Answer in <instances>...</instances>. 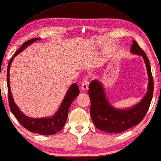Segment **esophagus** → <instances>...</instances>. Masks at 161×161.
<instances>
[{
	"label": "esophagus",
	"mask_w": 161,
	"mask_h": 161,
	"mask_svg": "<svg viewBox=\"0 0 161 161\" xmlns=\"http://www.w3.org/2000/svg\"><path fill=\"white\" fill-rule=\"evenodd\" d=\"M89 87V80L88 78H85L83 80V82L81 83V90L83 92H85L88 89Z\"/></svg>",
	"instance_id": "obj_1"
}]
</instances>
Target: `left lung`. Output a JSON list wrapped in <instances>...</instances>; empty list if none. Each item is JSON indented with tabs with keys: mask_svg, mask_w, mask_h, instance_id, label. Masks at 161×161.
Masks as SVG:
<instances>
[{
	"mask_svg": "<svg viewBox=\"0 0 161 161\" xmlns=\"http://www.w3.org/2000/svg\"><path fill=\"white\" fill-rule=\"evenodd\" d=\"M130 51L143 57L149 78L147 94L139 103L127 108H117L108 102L103 86L98 80H93L89 86L92 120L97 129L108 133L123 132L141 123L149 109L153 96V78L147 55L135 41H132Z\"/></svg>",
	"mask_w": 161,
	"mask_h": 161,
	"instance_id": "1",
	"label": "left lung"
}]
</instances>
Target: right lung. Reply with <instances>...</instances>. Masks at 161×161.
<instances>
[{"mask_svg": "<svg viewBox=\"0 0 161 161\" xmlns=\"http://www.w3.org/2000/svg\"><path fill=\"white\" fill-rule=\"evenodd\" d=\"M41 40L37 37L29 40L22 44L21 47L18 51L14 53L11 59H10L7 67V81L8 87V97H9V108L11 109L12 114L15 116L17 120L19 121L20 124L29 130L31 132L36 133V134L42 135H55L56 133L60 131L64 128L65 125L66 120H67L69 109L72 104V101L75 99V97L79 95L78 86L76 83H73L70 86L69 89H68L65 97L63 100L61 104H60L59 108L58 109L57 112L51 117H46V118H32L30 117L26 116L20 111L18 106L14 103L13 97H12L11 89H10L9 83V70L10 66L12 63L14 58L16 57L24 49L35 43V41Z\"/></svg>", "mask_w": 161, "mask_h": 161, "instance_id": "1", "label": "right lung"}]
</instances>
